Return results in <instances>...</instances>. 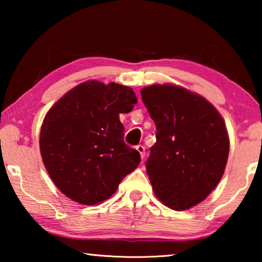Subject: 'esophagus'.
<instances>
[{"mask_svg": "<svg viewBox=\"0 0 262 262\" xmlns=\"http://www.w3.org/2000/svg\"><path fill=\"white\" fill-rule=\"evenodd\" d=\"M136 150H137V151H139L141 158L143 159L144 158V155H145V148L143 147V145L140 144V145H137V147H136Z\"/></svg>", "mask_w": 262, "mask_h": 262, "instance_id": "34e87169", "label": "esophagus"}]
</instances>
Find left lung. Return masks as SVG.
Listing matches in <instances>:
<instances>
[{
	"mask_svg": "<svg viewBox=\"0 0 262 262\" xmlns=\"http://www.w3.org/2000/svg\"><path fill=\"white\" fill-rule=\"evenodd\" d=\"M156 125L147 173L157 199L180 211L199 205L220 183L230 141L225 122L205 97L174 84L141 90Z\"/></svg>",
	"mask_w": 262,
	"mask_h": 262,
	"instance_id": "1",
	"label": "left lung"
}]
</instances>
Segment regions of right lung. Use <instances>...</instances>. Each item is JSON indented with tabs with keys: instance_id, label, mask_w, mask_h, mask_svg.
<instances>
[{
	"instance_id": "obj_1",
	"label": "right lung",
	"mask_w": 262,
	"mask_h": 262,
	"mask_svg": "<svg viewBox=\"0 0 262 262\" xmlns=\"http://www.w3.org/2000/svg\"><path fill=\"white\" fill-rule=\"evenodd\" d=\"M137 98L118 83L86 81L64 94L43 118L39 145L53 183L73 201L94 206L107 200L141 162L123 142L120 113Z\"/></svg>"
}]
</instances>
